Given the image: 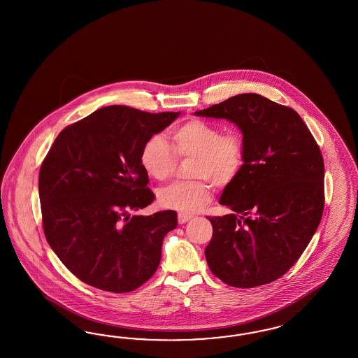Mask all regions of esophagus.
Listing matches in <instances>:
<instances>
[{"label": "esophagus", "mask_w": 358, "mask_h": 358, "mask_svg": "<svg viewBox=\"0 0 358 358\" xmlns=\"http://www.w3.org/2000/svg\"><path fill=\"white\" fill-rule=\"evenodd\" d=\"M192 217H193V215H190V214H186V213H178V223H180V224H184L186 222H189Z\"/></svg>", "instance_id": "esophagus-1"}]
</instances>
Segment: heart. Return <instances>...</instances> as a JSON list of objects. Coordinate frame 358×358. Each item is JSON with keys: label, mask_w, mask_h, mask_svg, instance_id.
<instances>
[{"label": "heart", "mask_w": 358, "mask_h": 358, "mask_svg": "<svg viewBox=\"0 0 358 358\" xmlns=\"http://www.w3.org/2000/svg\"><path fill=\"white\" fill-rule=\"evenodd\" d=\"M173 148L162 135H152L143 144L141 163L152 178L163 181L174 172L177 156L195 157L192 174L226 186L236 178L244 162L243 141L235 132L222 134L214 124L192 120L171 132ZM211 186L205 180L178 181L162 187L157 193L164 208L195 213L210 202Z\"/></svg>", "instance_id": "obj_1"}]
</instances>
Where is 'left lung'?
Returning a JSON list of instances; mask_svg holds the SVG:
<instances>
[{
  "label": "left lung",
  "instance_id": "8db88e82",
  "mask_svg": "<svg viewBox=\"0 0 358 358\" xmlns=\"http://www.w3.org/2000/svg\"><path fill=\"white\" fill-rule=\"evenodd\" d=\"M198 117L227 120L243 134L244 162L208 217V268L234 287L275 281L307 248L324 208V162L299 114L255 93L238 94Z\"/></svg>",
  "mask_w": 358,
  "mask_h": 358
}]
</instances>
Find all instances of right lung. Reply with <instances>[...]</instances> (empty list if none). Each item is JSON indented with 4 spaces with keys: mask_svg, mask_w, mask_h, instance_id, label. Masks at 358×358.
<instances>
[{
    "mask_svg": "<svg viewBox=\"0 0 358 358\" xmlns=\"http://www.w3.org/2000/svg\"><path fill=\"white\" fill-rule=\"evenodd\" d=\"M178 115L113 105L65 127L55 139L39 172L44 235L78 280L120 294L155 274L177 214L130 217L129 211L155 198L141 166L143 144Z\"/></svg>",
    "mask_w": 358,
    "mask_h": 358,
    "instance_id": "add662e5",
    "label": "right lung"
}]
</instances>
